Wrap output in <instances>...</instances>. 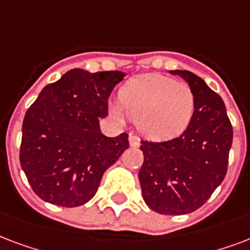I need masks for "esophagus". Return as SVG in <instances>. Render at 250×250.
Segmentation results:
<instances>
[{"label":"esophagus","instance_id":"1","mask_svg":"<svg viewBox=\"0 0 250 250\" xmlns=\"http://www.w3.org/2000/svg\"><path fill=\"white\" fill-rule=\"evenodd\" d=\"M129 143H130L131 147H138L139 145H141V141H139V138L137 135L130 134V137H129Z\"/></svg>","mask_w":250,"mask_h":250}]
</instances>
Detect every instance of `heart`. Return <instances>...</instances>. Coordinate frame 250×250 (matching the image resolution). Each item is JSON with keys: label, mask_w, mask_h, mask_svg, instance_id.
<instances>
[{"label": "heart", "mask_w": 250, "mask_h": 250, "mask_svg": "<svg viewBox=\"0 0 250 250\" xmlns=\"http://www.w3.org/2000/svg\"><path fill=\"white\" fill-rule=\"evenodd\" d=\"M194 105V94L187 83L160 74H142L121 87L120 103H109V112L117 119L129 116L148 138L167 139L187 129Z\"/></svg>", "instance_id": "1"}]
</instances>
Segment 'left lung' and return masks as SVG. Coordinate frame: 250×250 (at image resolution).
Instances as JSON below:
<instances>
[{
  "mask_svg": "<svg viewBox=\"0 0 250 250\" xmlns=\"http://www.w3.org/2000/svg\"><path fill=\"white\" fill-rule=\"evenodd\" d=\"M188 82L195 99L194 113L183 134L164 142L142 141L138 173L148 208L164 215L195 211L226 177L233 138L223 99L198 75L171 70Z\"/></svg>",
  "mask_w": 250,
  "mask_h": 250,
  "instance_id": "left-lung-1",
  "label": "left lung"
}]
</instances>
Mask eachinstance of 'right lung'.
Masks as SVG:
<instances>
[{
	"mask_svg": "<svg viewBox=\"0 0 250 250\" xmlns=\"http://www.w3.org/2000/svg\"><path fill=\"white\" fill-rule=\"evenodd\" d=\"M123 71L71 69L46 84L26 112L19 159L32 190L52 205L77 208L98 191L103 173L127 147L126 133L102 134L108 98Z\"/></svg>",
	"mask_w": 250,
	"mask_h": 250,
	"instance_id": "1",
	"label": "right lung"
}]
</instances>
